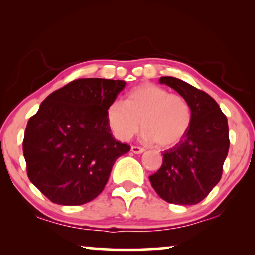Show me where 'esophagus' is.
Returning a JSON list of instances; mask_svg holds the SVG:
<instances>
[{
	"instance_id": "34e87169",
	"label": "esophagus",
	"mask_w": 255,
	"mask_h": 255,
	"mask_svg": "<svg viewBox=\"0 0 255 255\" xmlns=\"http://www.w3.org/2000/svg\"><path fill=\"white\" fill-rule=\"evenodd\" d=\"M131 152L134 153V154H141V153L145 152V149L142 147H138V146H132Z\"/></svg>"
}]
</instances>
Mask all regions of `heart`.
Returning a JSON list of instances; mask_svg holds the SVG:
<instances>
[{
  "mask_svg": "<svg viewBox=\"0 0 255 255\" xmlns=\"http://www.w3.org/2000/svg\"><path fill=\"white\" fill-rule=\"evenodd\" d=\"M106 120L118 140H130L138 132L141 122L145 141L170 147L189 130L193 111L182 95L169 94L166 88L154 83H142L127 94L124 102L113 101L106 109Z\"/></svg>",
  "mask_w": 255,
  "mask_h": 255,
  "instance_id": "1",
  "label": "heart"
}]
</instances>
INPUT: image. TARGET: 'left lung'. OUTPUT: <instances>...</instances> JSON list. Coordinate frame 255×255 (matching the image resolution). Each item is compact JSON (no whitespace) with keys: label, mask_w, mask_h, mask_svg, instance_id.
<instances>
[{"label":"left lung","mask_w":255,"mask_h":255,"mask_svg":"<svg viewBox=\"0 0 255 255\" xmlns=\"http://www.w3.org/2000/svg\"><path fill=\"white\" fill-rule=\"evenodd\" d=\"M159 82L186 97L193 121L179 144L163 152L162 165L149 181L168 203L197 204L221 180L230 147L228 118L210 95L189 83L173 76Z\"/></svg>","instance_id":"obj_1"}]
</instances>
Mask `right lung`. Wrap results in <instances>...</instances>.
Instances as JSON below:
<instances>
[{"label": "right lung", "instance_id": "add662e5", "mask_svg": "<svg viewBox=\"0 0 255 255\" xmlns=\"http://www.w3.org/2000/svg\"><path fill=\"white\" fill-rule=\"evenodd\" d=\"M123 80L79 79L50 94L27 122L23 140L27 176L53 203L81 205L104 189L130 146L113 137L106 109Z\"/></svg>", "mask_w": 255, "mask_h": 255}]
</instances>
